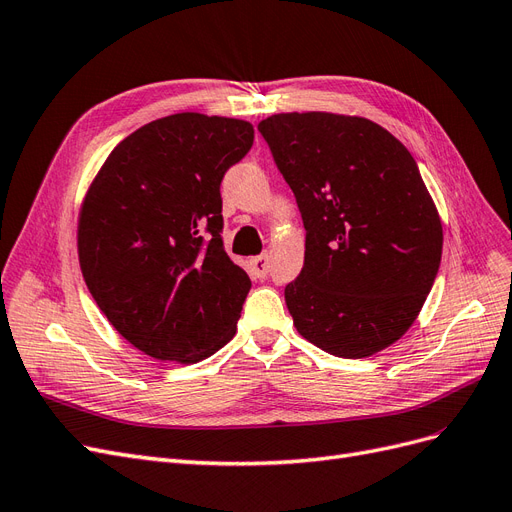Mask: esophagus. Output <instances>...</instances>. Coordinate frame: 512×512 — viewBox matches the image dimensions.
Returning a JSON list of instances; mask_svg holds the SVG:
<instances>
[{
  "label": "esophagus",
  "mask_w": 512,
  "mask_h": 512,
  "mask_svg": "<svg viewBox=\"0 0 512 512\" xmlns=\"http://www.w3.org/2000/svg\"><path fill=\"white\" fill-rule=\"evenodd\" d=\"M251 266V274L257 276V278H266L268 272H270V261H268V253H261L259 257H253L249 261Z\"/></svg>",
  "instance_id": "1"
}]
</instances>
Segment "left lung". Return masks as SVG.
Segmentation results:
<instances>
[{
	"instance_id": "left-lung-1",
	"label": "left lung",
	"mask_w": 512,
	"mask_h": 512,
	"mask_svg": "<svg viewBox=\"0 0 512 512\" xmlns=\"http://www.w3.org/2000/svg\"><path fill=\"white\" fill-rule=\"evenodd\" d=\"M257 129L306 229L304 268L285 287L293 325L336 357L387 349L415 323L440 268L442 225L417 161L361 117L289 112Z\"/></svg>"
}]
</instances>
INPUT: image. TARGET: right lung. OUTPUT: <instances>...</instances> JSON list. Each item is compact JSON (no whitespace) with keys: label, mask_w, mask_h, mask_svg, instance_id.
Here are the masks:
<instances>
[{"label":"right lung","mask_w":512,"mask_h":512,"mask_svg":"<svg viewBox=\"0 0 512 512\" xmlns=\"http://www.w3.org/2000/svg\"><path fill=\"white\" fill-rule=\"evenodd\" d=\"M253 125L180 112L108 155L82 204L78 259L117 332L161 361L193 364L236 334L251 278L223 246L221 180Z\"/></svg>","instance_id":"1"}]
</instances>
